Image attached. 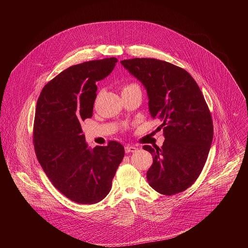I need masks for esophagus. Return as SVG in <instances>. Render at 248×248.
<instances>
[{"label":"esophagus","instance_id":"34e87169","mask_svg":"<svg viewBox=\"0 0 248 248\" xmlns=\"http://www.w3.org/2000/svg\"><path fill=\"white\" fill-rule=\"evenodd\" d=\"M136 150H137V148L134 147V146H132V145H126V146L124 147L125 153H133V152H135Z\"/></svg>","mask_w":248,"mask_h":248}]
</instances>
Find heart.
I'll use <instances>...</instances> for the list:
<instances>
[{"label":"heart","instance_id":"1","mask_svg":"<svg viewBox=\"0 0 248 248\" xmlns=\"http://www.w3.org/2000/svg\"><path fill=\"white\" fill-rule=\"evenodd\" d=\"M132 87H137V85H135V84H129V85L125 86L124 89H128V88H132Z\"/></svg>","mask_w":248,"mask_h":248}]
</instances>
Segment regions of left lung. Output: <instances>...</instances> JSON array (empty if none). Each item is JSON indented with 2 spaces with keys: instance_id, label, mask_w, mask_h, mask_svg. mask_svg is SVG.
<instances>
[{
  "instance_id": "obj_1",
  "label": "left lung",
  "mask_w": 248,
  "mask_h": 248,
  "mask_svg": "<svg viewBox=\"0 0 248 248\" xmlns=\"http://www.w3.org/2000/svg\"><path fill=\"white\" fill-rule=\"evenodd\" d=\"M121 63L145 87L150 115L165 136L161 148L143 146L153 156L148 184L164 195L180 193L197 180L213 140L204 96L186 70L168 62L135 58Z\"/></svg>"
}]
</instances>
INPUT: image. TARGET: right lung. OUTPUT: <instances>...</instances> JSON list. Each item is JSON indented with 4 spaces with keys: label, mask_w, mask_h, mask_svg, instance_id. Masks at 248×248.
I'll list each match as a JSON object with an SVG mask.
<instances>
[{
    "label": "right lung",
    "mask_w": 248,
    "mask_h": 248,
    "mask_svg": "<svg viewBox=\"0 0 248 248\" xmlns=\"http://www.w3.org/2000/svg\"><path fill=\"white\" fill-rule=\"evenodd\" d=\"M116 58L89 61L64 69L41 91L34 119L37 159L54 186L79 204H94L110 192L124 146L88 148L80 123L91 118L97 82L107 78Z\"/></svg>",
    "instance_id": "1"
}]
</instances>
